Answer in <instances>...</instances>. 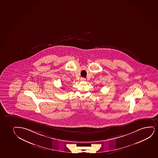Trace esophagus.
Wrapping results in <instances>:
<instances>
[{
    "label": "esophagus",
    "instance_id": "1",
    "mask_svg": "<svg viewBox=\"0 0 158 158\" xmlns=\"http://www.w3.org/2000/svg\"><path fill=\"white\" fill-rule=\"evenodd\" d=\"M80 80H81V81H85V80H86V79L84 78H81V79H80Z\"/></svg>",
    "mask_w": 158,
    "mask_h": 158
}]
</instances>
